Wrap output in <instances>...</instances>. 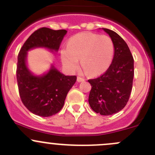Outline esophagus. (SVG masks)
<instances>
[{
  "instance_id": "34e87169",
  "label": "esophagus",
  "mask_w": 155,
  "mask_h": 155,
  "mask_svg": "<svg viewBox=\"0 0 155 155\" xmlns=\"http://www.w3.org/2000/svg\"><path fill=\"white\" fill-rule=\"evenodd\" d=\"M84 80H85V79H82V78H81V77H79V76H78L77 77V82H83Z\"/></svg>"
}]
</instances>
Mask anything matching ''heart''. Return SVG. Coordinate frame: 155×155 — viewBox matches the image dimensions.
I'll list each match as a JSON object with an SVG mask.
<instances>
[{
  "label": "heart",
  "mask_w": 155,
  "mask_h": 155,
  "mask_svg": "<svg viewBox=\"0 0 155 155\" xmlns=\"http://www.w3.org/2000/svg\"><path fill=\"white\" fill-rule=\"evenodd\" d=\"M114 45L109 36L92 32H81L70 38L67 48L61 50L63 64L68 70L76 71L81 65L91 76L104 73L112 62Z\"/></svg>",
  "instance_id": "b5f03b06"
}]
</instances>
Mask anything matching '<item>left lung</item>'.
I'll return each mask as SVG.
<instances>
[{
    "mask_svg": "<svg viewBox=\"0 0 155 155\" xmlns=\"http://www.w3.org/2000/svg\"><path fill=\"white\" fill-rule=\"evenodd\" d=\"M102 29L114 42V58L102 76L88 80L91 85L88 103L94 112L108 116L119 112L128 102L133 88L134 60L127 44L117 33Z\"/></svg>",
    "mask_w": 155,
    "mask_h": 155,
    "instance_id": "1",
    "label": "left lung"
}]
</instances>
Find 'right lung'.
<instances>
[{
	"mask_svg": "<svg viewBox=\"0 0 155 155\" xmlns=\"http://www.w3.org/2000/svg\"><path fill=\"white\" fill-rule=\"evenodd\" d=\"M67 32L65 29L45 27L36 30L25 41L18 55L16 79L19 96L25 107L40 117H51L62 109L76 76H65L54 64L47 73L35 75L27 65L28 51L41 48L58 52Z\"/></svg>",
	"mask_w": 155,
	"mask_h": 155,
	"instance_id": "obj_1",
	"label": "right lung"
}]
</instances>
